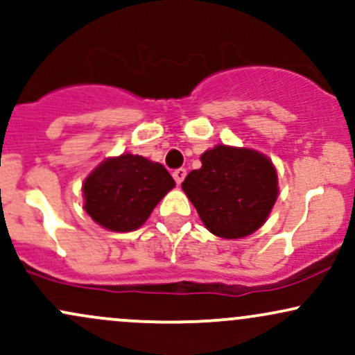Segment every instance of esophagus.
<instances>
[{"label":"esophagus","instance_id":"34e87169","mask_svg":"<svg viewBox=\"0 0 355 355\" xmlns=\"http://www.w3.org/2000/svg\"><path fill=\"white\" fill-rule=\"evenodd\" d=\"M185 177H187V170L185 168H178V170H175V172H173V178H175V182L178 183V185H180Z\"/></svg>","mask_w":355,"mask_h":355}]
</instances>
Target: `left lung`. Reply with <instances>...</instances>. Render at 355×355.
I'll list each match as a JSON object with an SVG mask.
<instances>
[{
	"label": "left lung",
	"instance_id": "1",
	"mask_svg": "<svg viewBox=\"0 0 355 355\" xmlns=\"http://www.w3.org/2000/svg\"><path fill=\"white\" fill-rule=\"evenodd\" d=\"M182 190L205 229L220 239H243L267 222L279 197L277 168L254 148L215 145L200 155Z\"/></svg>",
	"mask_w": 355,
	"mask_h": 355
}]
</instances>
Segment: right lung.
I'll return each instance as SVG.
<instances>
[{"mask_svg": "<svg viewBox=\"0 0 355 355\" xmlns=\"http://www.w3.org/2000/svg\"><path fill=\"white\" fill-rule=\"evenodd\" d=\"M173 187L164 165L125 152L105 158L88 173L81 185L83 209L103 229L133 232Z\"/></svg>", "mask_w": 355, "mask_h": 355, "instance_id": "right-lung-1", "label": "right lung"}]
</instances>
